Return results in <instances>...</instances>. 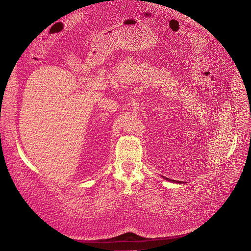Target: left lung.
Returning a JSON list of instances; mask_svg holds the SVG:
<instances>
[{
	"label": "left lung",
	"mask_w": 251,
	"mask_h": 251,
	"mask_svg": "<svg viewBox=\"0 0 251 251\" xmlns=\"http://www.w3.org/2000/svg\"><path fill=\"white\" fill-rule=\"evenodd\" d=\"M166 180H169V181H172V182H175V183H176V182H178V183H181V181L179 182V181H176V180H171V179H169V178H165Z\"/></svg>",
	"instance_id": "left-lung-1"
}]
</instances>
